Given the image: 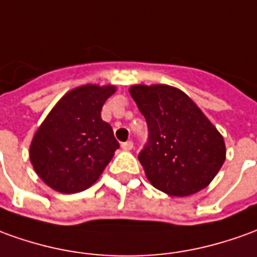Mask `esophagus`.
Segmentation results:
<instances>
[{
  "instance_id": "obj_1",
  "label": "esophagus",
  "mask_w": 257,
  "mask_h": 257,
  "mask_svg": "<svg viewBox=\"0 0 257 257\" xmlns=\"http://www.w3.org/2000/svg\"><path fill=\"white\" fill-rule=\"evenodd\" d=\"M121 148H123L124 151H130V150H133L132 140H128V141H125V143H121Z\"/></svg>"
}]
</instances>
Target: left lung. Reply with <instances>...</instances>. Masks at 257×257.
Returning <instances> with one entry per match:
<instances>
[{
	"label": "left lung",
	"mask_w": 257,
	"mask_h": 257,
	"mask_svg": "<svg viewBox=\"0 0 257 257\" xmlns=\"http://www.w3.org/2000/svg\"><path fill=\"white\" fill-rule=\"evenodd\" d=\"M148 140L139 159L161 192L185 197L204 189L225 161L224 139L186 93L168 85H134Z\"/></svg>",
	"instance_id": "obj_1"
}]
</instances>
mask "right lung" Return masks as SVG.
I'll return each mask as SVG.
<instances>
[{"label": "right lung", "instance_id": "right-lung-1", "mask_svg": "<svg viewBox=\"0 0 257 257\" xmlns=\"http://www.w3.org/2000/svg\"><path fill=\"white\" fill-rule=\"evenodd\" d=\"M114 86L84 85L60 99L31 144V162L46 185L60 193L91 187L118 148L109 123L100 117Z\"/></svg>", "mask_w": 257, "mask_h": 257}]
</instances>
